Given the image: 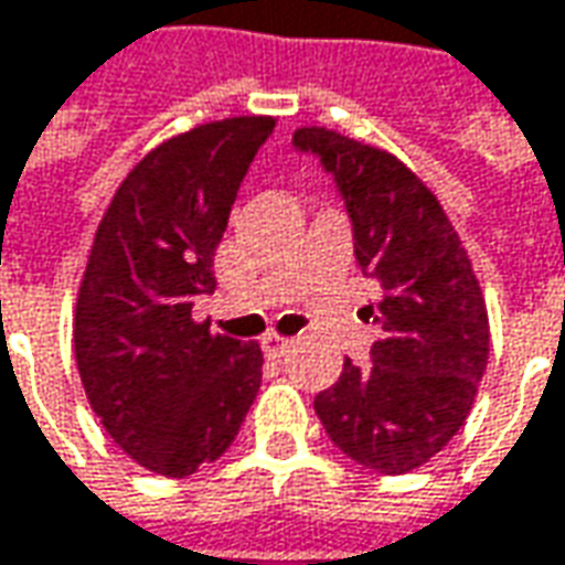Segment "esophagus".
<instances>
[{
  "label": "esophagus",
  "mask_w": 565,
  "mask_h": 565,
  "mask_svg": "<svg viewBox=\"0 0 565 565\" xmlns=\"http://www.w3.org/2000/svg\"><path fill=\"white\" fill-rule=\"evenodd\" d=\"M264 354L270 358V361H279L282 354H289V348L295 344V339H286V335H276V332H270V335H264Z\"/></svg>",
  "instance_id": "1"
}]
</instances>
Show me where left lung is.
Wrapping results in <instances>:
<instances>
[{"instance_id":"obj_1","label":"left lung","mask_w":565,"mask_h":565,"mask_svg":"<svg viewBox=\"0 0 565 565\" xmlns=\"http://www.w3.org/2000/svg\"><path fill=\"white\" fill-rule=\"evenodd\" d=\"M354 221V255L380 301L363 308L382 335L373 363L344 361L313 411L332 445L361 467L401 476L429 463L467 423L488 363V310L441 202L392 151L327 127H298Z\"/></svg>"}]
</instances>
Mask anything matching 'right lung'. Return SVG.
<instances>
[{
  "mask_svg": "<svg viewBox=\"0 0 565 565\" xmlns=\"http://www.w3.org/2000/svg\"><path fill=\"white\" fill-rule=\"evenodd\" d=\"M276 117L199 124L151 149L98 221L74 310L83 392L139 467L183 479L233 445L257 388L260 344L211 332L192 301L217 289L242 177Z\"/></svg>",
  "mask_w": 565,
  "mask_h": 565,
  "instance_id": "add662e5",
  "label": "right lung"
}]
</instances>
